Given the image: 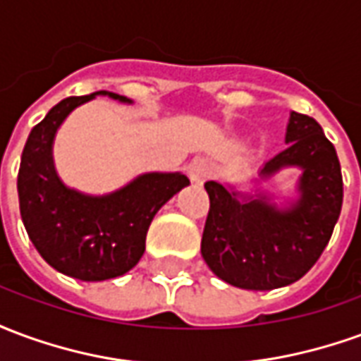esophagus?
<instances>
[{
	"label": "esophagus",
	"instance_id": "1",
	"mask_svg": "<svg viewBox=\"0 0 361 361\" xmlns=\"http://www.w3.org/2000/svg\"><path fill=\"white\" fill-rule=\"evenodd\" d=\"M212 176V166L204 160V158H199V160H193L191 166H189V178L195 185H201L204 181L209 180Z\"/></svg>",
	"mask_w": 361,
	"mask_h": 361
}]
</instances>
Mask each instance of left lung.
Returning <instances> with one entry per match:
<instances>
[{
	"instance_id": "left-lung-1",
	"label": "left lung",
	"mask_w": 361,
	"mask_h": 361,
	"mask_svg": "<svg viewBox=\"0 0 361 361\" xmlns=\"http://www.w3.org/2000/svg\"><path fill=\"white\" fill-rule=\"evenodd\" d=\"M288 147L259 170V181L298 168L295 199L279 207L261 189L207 181L211 199L201 255L220 280L243 290H274L317 263L342 209V173L333 142L317 121L298 111L286 126Z\"/></svg>"
}]
</instances>
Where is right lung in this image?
I'll list each match as a JSON object with an SVG mask.
<instances>
[{"label": "right lung", "instance_id": "right-lung-1", "mask_svg": "<svg viewBox=\"0 0 361 361\" xmlns=\"http://www.w3.org/2000/svg\"><path fill=\"white\" fill-rule=\"evenodd\" d=\"M96 96L131 104L127 96L98 90L56 104L32 127L20 157L19 207L30 242L56 271L85 282L116 279L145 253L154 214L189 185L181 172H147L106 195L66 185L54 164V139L66 118Z\"/></svg>", "mask_w": 361, "mask_h": 361}]
</instances>
